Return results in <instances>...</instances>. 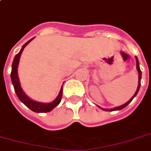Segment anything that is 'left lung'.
<instances>
[{
    "instance_id": "1",
    "label": "left lung",
    "mask_w": 151,
    "mask_h": 151,
    "mask_svg": "<svg viewBox=\"0 0 151 151\" xmlns=\"http://www.w3.org/2000/svg\"><path fill=\"white\" fill-rule=\"evenodd\" d=\"M135 58H136V66H137V70H138V88H137V90H136V92H135V93L134 94V96H133L132 98L129 99V101H127V103L123 104L122 106H118V107H115V108H114V109H110V110H106V109H103V108H101L103 110H106V111H107V110H110V111H114V110H122V109H123V108H125V107L127 106H128V104L130 103L131 102V101H132L133 99H134V98L135 96L137 95V93H138V90H139V89H140V86H141V78H142V71L141 70H140V67H139V62H138V59L137 57H135ZM99 108H101V107L99 106H98Z\"/></svg>"
}]
</instances>
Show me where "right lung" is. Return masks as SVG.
Masks as SVG:
<instances>
[{
	"label": "right lung",
	"instance_id": "add662e5",
	"mask_svg": "<svg viewBox=\"0 0 151 151\" xmlns=\"http://www.w3.org/2000/svg\"><path fill=\"white\" fill-rule=\"evenodd\" d=\"M33 38L30 39L29 41H27L25 44L22 46V50L19 52L15 58L13 59V64H12V71H11V80H12V83L14 87V90L17 93V96L18 97L20 101H22V103H24L28 108H29L30 110L36 113H46L50 112L53 110V108H55L60 102H61V97H62V87H61L60 93H59L58 96L56 98L55 100H53L52 102L50 103H42V102H38V101H35L30 99L28 97L23 90L21 87L20 85V81H19L18 75H17V67H18L19 61H20V58L22 55V53L23 52L24 48L27 45L30 41H32Z\"/></svg>",
	"mask_w": 151,
	"mask_h": 151
}]
</instances>
